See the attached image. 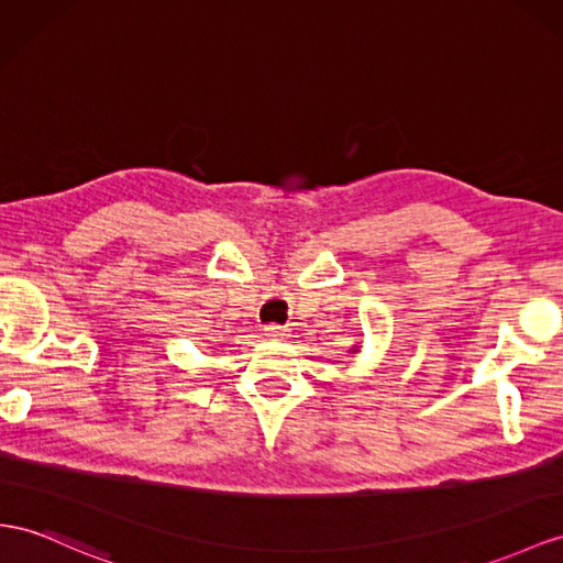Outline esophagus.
<instances>
[{
  "instance_id": "1",
  "label": "esophagus",
  "mask_w": 563,
  "mask_h": 563,
  "mask_svg": "<svg viewBox=\"0 0 563 563\" xmlns=\"http://www.w3.org/2000/svg\"><path fill=\"white\" fill-rule=\"evenodd\" d=\"M287 333H290V330H287L285 325H278V323H268L264 328V335L271 340H283V338H287Z\"/></svg>"
}]
</instances>
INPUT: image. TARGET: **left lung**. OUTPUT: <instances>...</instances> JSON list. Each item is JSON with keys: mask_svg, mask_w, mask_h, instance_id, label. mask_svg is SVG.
Instances as JSON below:
<instances>
[{"mask_svg": "<svg viewBox=\"0 0 563 563\" xmlns=\"http://www.w3.org/2000/svg\"><path fill=\"white\" fill-rule=\"evenodd\" d=\"M352 352H356V347H354V350H352Z\"/></svg>", "mask_w": 563, "mask_h": 563, "instance_id": "obj_1", "label": "left lung"}]
</instances>
